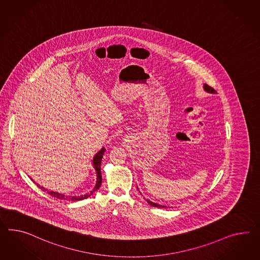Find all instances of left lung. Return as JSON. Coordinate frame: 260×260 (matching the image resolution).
I'll return each instance as SVG.
<instances>
[{"instance_id":"left-lung-1","label":"left lung","mask_w":260,"mask_h":260,"mask_svg":"<svg viewBox=\"0 0 260 260\" xmlns=\"http://www.w3.org/2000/svg\"><path fill=\"white\" fill-rule=\"evenodd\" d=\"M204 87H205V90H207V92H209V93H216V90L214 89L213 87H211L210 86H208V85H207V84H205ZM147 202H148V204H149V205H151L152 207H162V206H160V205H157V204H154V203H153V202H150L149 200H147Z\"/></svg>"}]
</instances>
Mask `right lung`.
I'll use <instances>...</instances> for the list:
<instances>
[{"instance_id":"1","label":"right lung","mask_w":260,"mask_h":260,"mask_svg":"<svg viewBox=\"0 0 260 260\" xmlns=\"http://www.w3.org/2000/svg\"><path fill=\"white\" fill-rule=\"evenodd\" d=\"M105 151H106V149H105V148H103V149L101 150L100 152H99V153H96V155L94 156L93 167L94 169H95V171H96V173H97V182H96V186H94L93 190H91V192L87 193V194L84 195V196H78V197H65V195H63V194H60V193L53 192V191H48V190L45 189L44 187H40V188H41L43 191H47L48 194L52 195V196H53L54 198L61 199V200L68 199V200L72 201H80L83 200V199H86V198H87V197H89V196H90L92 193L95 192L97 189H99V187L101 186V184H102L101 162H102V158H103V155H104ZM38 186H39V185H38Z\"/></svg>"}]
</instances>
